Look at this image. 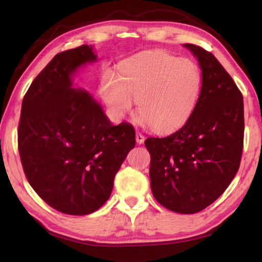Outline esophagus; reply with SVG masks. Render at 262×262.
I'll return each instance as SVG.
<instances>
[{
  "label": "esophagus",
  "instance_id": "obj_1",
  "mask_svg": "<svg viewBox=\"0 0 262 262\" xmlns=\"http://www.w3.org/2000/svg\"><path fill=\"white\" fill-rule=\"evenodd\" d=\"M144 140H145L144 135H142L141 133H136V142H137V144H142L144 142Z\"/></svg>",
  "mask_w": 262,
  "mask_h": 262
}]
</instances>
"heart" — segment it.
Listing matches in <instances>:
<instances>
[{
	"mask_svg": "<svg viewBox=\"0 0 262 262\" xmlns=\"http://www.w3.org/2000/svg\"><path fill=\"white\" fill-rule=\"evenodd\" d=\"M201 90L202 73L193 60L157 51L126 61L120 78L108 74L100 92L115 115L125 117L137 101L142 120L167 133L187 122Z\"/></svg>",
	"mask_w": 262,
	"mask_h": 262,
	"instance_id": "b5f03b06",
	"label": "heart"
}]
</instances>
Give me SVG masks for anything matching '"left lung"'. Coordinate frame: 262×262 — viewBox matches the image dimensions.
<instances>
[{"mask_svg":"<svg viewBox=\"0 0 262 262\" xmlns=\"http://www.w3.org/2000/svg\"><path fill=\"white\" fill-rule=\"evenodd\" d=\"M202 70L200 99L173 134L148 137L150 185L163 207L195 214L217 200L236 176L244 145L243 95L219 60L185 43Z\"/></svg>","mask_w":262,"mask_h":262,"instance_id":"left-lung-1","label":"left lung"}]
</instances>
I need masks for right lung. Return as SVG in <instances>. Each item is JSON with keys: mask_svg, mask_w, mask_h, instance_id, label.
I'll return each mask as SVG.
<instances>
[{"mask_svg": "<svg viewBox=\"0 0 262 262\" xmlns=\"http://www.w3.org/2000/svg\"><path fill=\"white\" fill-rule=\"evenodd\" d=\"M97 60L91 46L56 54L21 103L18 150L26 179L55 210L91 214L108 200L114 177L135 147L130 123L113 126L73 75Z\"/></svg>", "mask_w": 262, "mask_h": 262, "instance_id": "1", "label": "right lung"}]
</instances>
